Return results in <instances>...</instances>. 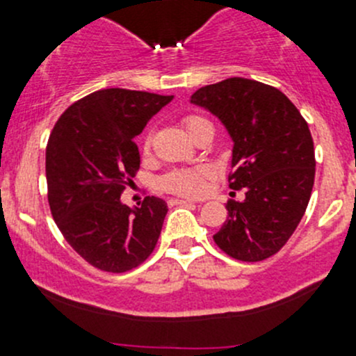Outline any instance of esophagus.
<instances>
[{"label": "esophagus", "instance_id": "34e87169", "mask_svg": "<svg viewBox=\"0 0 356 356\" xmlns=\"http://www.w3.org/2000/svg\"><path fill=\"white\" fill-rule=\"evenodd\" d=\"M172 204H193L191 200H172Z\"/></svg>", "mask_w": 356, "mask_h": 356}]
</instances>
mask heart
Returning a JSON list of instances; mask_svg holds the SVG:
<instances>
[{
  "label": "heart",
  "mask_w": 356,
  "mask_h": 356,
  "mask_svg": "<svg viewBox=\"0 0 356 356\" xmlns=\"http://www.w3.org/2000/svg\"><path fill=\"white\" fill-rule=\"evenodd\" d=\"M208 120H204L203 117L198 115H189L184 118L186 131L189 132V136L201 127L203 124H207ZM149 145H152V134L146 136L145 139V149L148 152ZM208 168L200 167V168H179V170H172L161 179V186L167 191L175 193V195L181 196H200L204 191V181L208 177Z\"/></svg>",
  "instance_id": "1"
}]
</instances>
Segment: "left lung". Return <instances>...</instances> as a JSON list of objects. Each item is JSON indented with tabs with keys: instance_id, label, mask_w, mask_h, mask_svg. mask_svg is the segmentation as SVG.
<instances>
[{
	"instance_id": "obj_1",
	"label": "left lung",
	"mask_w": 356,
	"mask_h": 356,
	"mask_svg": "<svg viewBox=\"0 0 356 356\" xmlns=\"http://www.w3.org/2000/svg\"><path fill=\"white\" fill-rule=\"evenodd\" d=\"M193 105L222 122L232 143L227 220L213 236L229 257L261 261L277 253L300 224L315 179L310 129L288 96L272 86L231 77L204 86Z\"/></svg>"
}]
</instances>
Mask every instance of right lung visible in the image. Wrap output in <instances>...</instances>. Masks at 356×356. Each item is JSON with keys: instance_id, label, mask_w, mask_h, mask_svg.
Here are the masks:
<instances>
[{"instance_id": "add662e5", "label": "right lung", "mask_w": 356, "mask_h": 356, "mask_svg": "<svg viewBox=\"0 0 356 356\" xmlns=\"http://www.w3.org/2000/svg\"><path fill=\"white\" fill-rule=\"evenodd\" d=\"M174 96L111 88L91 92L58 118L46 148L53 218L67 243L92 267L127 272L155 250L167 215L163 200L120 201L139 168L134 138Z\"/></svg>"}]
</instances>
